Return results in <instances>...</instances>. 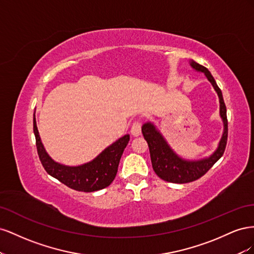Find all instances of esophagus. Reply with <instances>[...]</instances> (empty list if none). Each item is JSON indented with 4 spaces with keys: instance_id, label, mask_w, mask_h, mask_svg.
Listing matches in <instances>:
<instances>
[{
    "instance_id": "esophagus-1",
    "label": "esophagus",
    "mask_w": 254,
    "mask_h": 254,
    "mask_svg": "<svg viewBox=\"0 0 254 254\" xmlns=\"http://www.w3.org/2000/svg\"><path fill=\"white\" fill-rule=\"evenodd\" d=\"M141 128H142V125L140 122H134L132 126H131V129H130V131H131V134L134 135V136H137L141 134Z\"/></svg>"
}]
</instances>
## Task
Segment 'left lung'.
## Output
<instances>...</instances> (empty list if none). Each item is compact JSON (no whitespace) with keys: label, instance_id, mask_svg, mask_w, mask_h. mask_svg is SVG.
<instances>
[{"label":"left lung","instance_id":"left-lung-1","mask_svg":"<svg viewBox=\"0 0 254 254\" xmlns=\"http://www.w3.org/2000/svg\"><path fill=\"white\" fill-rule=\"evenodd\" d=\"M190 64L197 72L204 73L207 80L212 83L213 88L216 91L219 97V113L222 123H224V132H222L217 149L209 158L201 160H186L179 157L172 149L164 136L160 133L152 123H145L142 126V133L148 144L153 171L162 180L173 183H189L202 177L224 155L228 140L227 108L221 90L218 88L216 81L206 67L193 60L190 61Z\"/></svg>","mask_w":254,"mask_h":254}]
</instances>
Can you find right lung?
I'll return each instance as SVG.
<instances>
[{"mask_svg":"<svg viewBox=\"0 0 254 254\" xmlns=\"http://www.w3.org/2000/svg\"><path fill=\"white\" fill-rule=\"evenodd\" d=\"M34 133L39 159L49 175L66 187L78 191H95L112 183L118 173L121 157L129 142V134L120 137L88 163L78 166H67L54 161L45 150L38 132L34 114Z\"/></svg>","mask_w":254,"mask_h":254,"instance_id":"1","label":"right lung"}]
</instances>
